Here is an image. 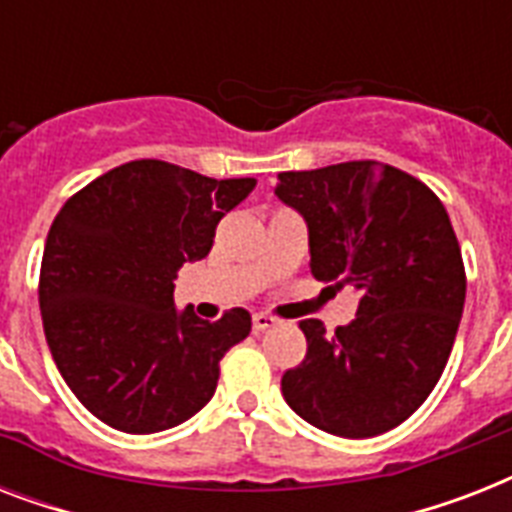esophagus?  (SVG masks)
Listing matches in <instances>:
<instances>
[{
	"label": "esophagus",
	"mask_w": 512,
	"mask_h": 512,
	"mask_svg": "<svg viewBox=\"0 0 512 512\" xmlns=\"http://www.w3.org/2000/svg\"><path fill=\"white\" fill-rule=\"evenodd\" d=\"M279 324V321L273 319V316H268V313H255L252 316V327H255V332H265V329H273Z\"/></svg>",
	"instance_id": "esophagus-1"
}]
</instances>
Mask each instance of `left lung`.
<instances>
[{
    "mask_svg": "<svg viewBox=\"0 0 512 512\" xmlns=\"http://www.w3.org/2000/svg\"><path fill=\"white\" fill-rule=\"evenodd\" d=\"M276 196L308 225L313 276L361 295L335 335L300 321L308 353L281 393L332 436L393 430L436 388L460 327L465 268L452 220L428 185L380 162L281 172Z\"/></svg>",
    "mask_w": 512,
    "mask_h": 512,
    "instance_id": "8db88e82",
    "label": "left lung"
}]
</instances>
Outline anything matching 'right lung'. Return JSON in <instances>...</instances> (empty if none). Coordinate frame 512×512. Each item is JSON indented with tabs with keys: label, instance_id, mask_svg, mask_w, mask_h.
<instances>
[{
	"label": "right lung",
	"instance_id": "1",
	"mask_svg": "<svg viewBox=\"0 0 512 512\" xmlns=\"http://www.w3.org/2000/svg\"><path fill=\"white\" fill-rule=\"evenodd\" d=\"M257 185L140 159L74 193L52 220L39 273L58 372L100 422L159 433L215 396L220 358L252 329L244 308L177 311V271L209 255L215 228Z\"/></svg>",
	"mask_w": 512,
	"mask_h": 512
}]
</instances>
